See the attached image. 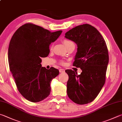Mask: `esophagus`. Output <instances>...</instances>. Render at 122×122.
<instances>
[{"label": "esophagus", "instance_id": "34e87169", "mask_svg": "<svg viewBox=\"0 0 122 122\" xmlns=\"http://www.w3.org/2000/svg\"><path fill=\"white\" fill-rule=\"evenodd\" d=\"M59 72L60 73H64L65 72V70L63 69H60Z\"/></svg>", "mask_w": 122, "mask_h": 122}]
</instances>
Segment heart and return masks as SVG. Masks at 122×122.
Segmentation results:
<instances>
[{
  "mask_svg": "<svg viewBox=\"0 0 122 122\" xmlns=\"http://www.w3.org/2000/svg\"><path fill=\"white\" fill-rule=\"evenodd\" d=\"M63 43L65 44L66 47H67L68 46H69L70 45H75L74 43H73L72 41H70V40H68V39H65L63 41Z\"/></svg>",
  "mask_w": 122,
  "mask_h": 122,
  "instance_id": "heart-1",
  "label": "heart"
}]
</instances>
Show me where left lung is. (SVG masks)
<instances>
[{
    "instance_id": "1",
    "label": "left lung",
    "mask_w": 122,
    "mask_h": 122,
    "mask_svg": "<svg viewBox=\"0 0 122 122\" xmlns=\"http://www.w3.org/2000/svg\"><path fill=\"white\" fill-rule=\"evenodd\" d=\"M65 37L77 44L73 66L82 70L80 75L66 70L69 76L68 96L75 103L87 104L96 99L105 84L109 62L107 45L99 31L88 24L71 29Z\"/></svg>"
}]
</instances>
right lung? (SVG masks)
I'll return each mask as SVG.
<instances>
[{"instance_id": "1", "label": "right lung", "mask_w": 122, "mask_h": 122, "mask_svg": "<svg viewBox=\"0 0 122 122\" xmlns=\"http://www.w3.org/2000/svg\"><path fill=\"white\" fill-rule=\"evenodd\" d=\"M62 31L50 32L41 26L26 23L13 35L8 47L10 71L19 91L32 102L43 100L51 92L50 84L59 74L53 67H41V57L47 56L49 46Z\"/></svg>"}]
</instances>
